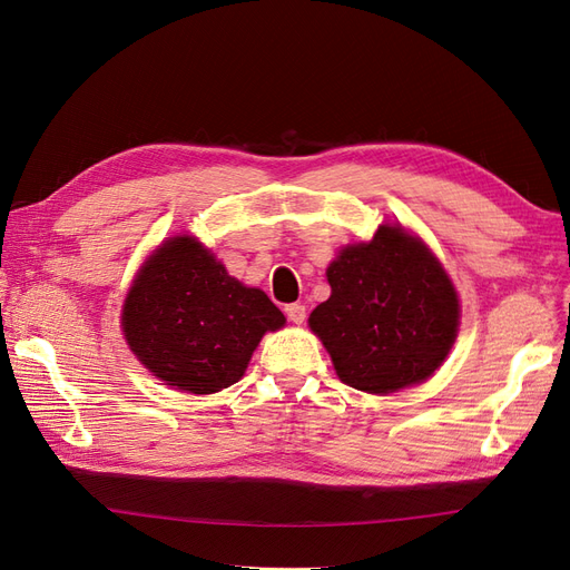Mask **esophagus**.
Returning a JSON list of instances; mask_svg holds the SVG:
<instances>
[{
    "label": "esophagus",
    "mask_w": 570,
    "mask_h": 570,
    "mask_svg": "<svg viewBox=\"0 0 570 570\" xmlns=\"http://www.w3.org/2000/svg\"><path fill=\"white\" fill-rule=\"evenodd\" d=\"M285 314H287V318L292 321V323H304V318H306V306L304 304H287L285 306Z\"/></svg>",
    "instance_id": "esophagus-1"
}]
</instances>
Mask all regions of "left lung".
Here are the masks:
<instances>
[{
  "instance_id": "8db88e82",
  "label": "left lung",
  "mask_w": 570,
  "mask_h": 570,
  "mask_svg": "<svg viewBox=\"0 0 570 570\" xmlns=\"http://www.w3.org/2000/svg\"><path fill=\"white\" fill-rule=\"evenodd\" d=\"M325 275L331 297L314 308L308 327L342 383L390 394L442 366L461 306L450 275L421 237L383 223L368 243L340 249Z\"/></svg>"
}]
</instances>
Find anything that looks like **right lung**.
Here are the masks:
<instances>
[{
    "mask_svg": "<svg viewBox=\"0 0 570 570\" xmlns=\"http://www.w3.org/2000/svg\"><path fill=\"white\" fill-rule=\"evenodd\" d=\"M120 325L132 354L164 385L214 394L245 375L256 344L285 316L193 235L168 237L128 289Z\"/></svg>",
    "mask_w": 570,
    "mask_h": 570,
    "instance_id": "add662e5",
    "label": "right lung"
}]
</instances>
